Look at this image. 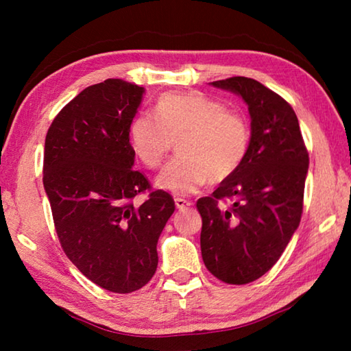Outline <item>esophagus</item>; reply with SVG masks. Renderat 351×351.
<instances>
[{
	"label": "esophagus",
	"instance_id": "esophagus-1",
	"mask_svg": "<svg viewBox=\"0 0 351 351\" xmlns=\"http://www.w3.org/2000/svg\"><path fill=\"white\" fill-rule=\"evenodd\" d=\"M175 206H176V209L182 210V209H187L189 206H192V203H190L189 199H184V198H175Z\"/></svg>",
	"mask_w": 351,
	"mask_h": 351
}]
</instances>
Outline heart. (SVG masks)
Listing matches in <instances>:
<instances>
[{
    "instance_id": "1",
    "label": "heart",
    "mask_w": 351,
    "mask_h": 351,
    "mask_svg": "<svg viewBox=\"0 0 351 351\" xmlns=\"http://www.w3.org/2000/svg\"><path fill=\"white\" fill-rule=\"evenodd\" d=\"M128 138L134 156L148 169H158L178 141L180 156L165 165L156 184L175 195H190L240 169L251 147V125L243 112L204 94H167L154 105V116L133 119Z\"/></svg>"
}]
</instances>
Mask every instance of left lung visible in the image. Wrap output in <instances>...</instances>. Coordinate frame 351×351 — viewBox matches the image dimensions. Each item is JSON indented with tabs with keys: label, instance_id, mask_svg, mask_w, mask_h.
I'll use <instances>...</instances> for the list:
<instances>
[{
	"label": "left lung",
	"instance_id": "1",
	"mask_svg": "<svg viewBox=\"0 0 351 351\" xmlns=\"http://www.w3.org/2000/svg\"><path fill=\"white\" fill-rule=\"evenodd\" d=\"M247 104L251 147L240 169L199 198L201 255L218 280L246 285L280 258L304 212L308 150L287 100L247 77L212 82Z\"/></svg>",
	"mask_w": 351,
	"mask_h": 351
}]
</instances>
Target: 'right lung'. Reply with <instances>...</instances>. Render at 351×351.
<instances>
[{"instance_id":"1","label":"right lung","mask_w":351,"mask_h":351,"mask_svg":"<svg viewBox=\"0 0 351 351\" xmlns=\"http://www.w3.org/2000/svg\"><path fill=\"white\" fill-rule=\"evenodd\" d=\"M144 88L121 79L88 86L52 121L43 184L62 249L83 276L128 294L152 280L175 201L133 169L128 128ZM141 193L144 204L134 203Z\"/></svg>"}]
</instances>
